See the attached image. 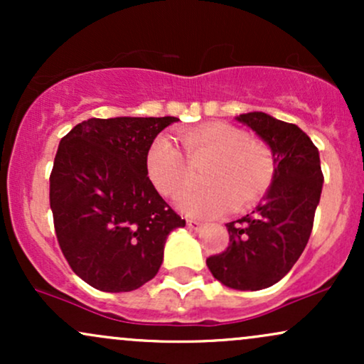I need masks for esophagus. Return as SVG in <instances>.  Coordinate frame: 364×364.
I'll return each mask as SVG.
<instances>
[{"instance_id": "esophagus-1", "label": "esophagus", "mask_w": 364, "mask_h": 364, "mask_svg": "<svg viewBox=\"0 0 364 364\" xmlns=\"http://www.w3.org/2000/svg\"><path fill=\"white\" fill-rule=\"evenodd\" d=\"M186 225H188V228H190V229H193V231H200V229L203 228V224L198 223V220H188Z\"/></svg>"}]
</instances>
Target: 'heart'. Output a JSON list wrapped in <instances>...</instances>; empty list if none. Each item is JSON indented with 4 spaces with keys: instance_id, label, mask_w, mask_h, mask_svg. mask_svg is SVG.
Segmentation results:
<instances>
[{
    "instance_id": "heart-1",
    "label": "heart",
    "mask_w": 364,
    "mask_h": 364,
    "mask_svg": "<svg viewBox=\"0 0 364 364\" xmlns=\"http://www.w3.org/2000/svg\"><path fill=\"white\" fill-rule=\"evenodd\" d=\"M179 140L191 164L208 162L203 171L208 186L179 200L183 214L208 219L232 205L243 210L255 205L272 185L275 162L270 149L235 124L210 121L181 132ZM188 161L169 136H157L150 144L145 169L159 193L178 198L190 186L193 174Z\"/></svg>"
}]
</instances>
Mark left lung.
<instances>
[{
	"instance_id": "1",
	"label": "left lung",
	"mask_w": 364,
	"mask_h": 364,
	"mask_svg": "<svg viewBox=\"0 0 364 364\" xmlns=\"http://www.w3.org/2000/svg\"><path fill=\"white\" fill-rule=\"evenodd\" d=\"M272 150L275 174L252 214L225 224L229 246L207 258L212 275L237 291L274 286L292 269L310 240L323 174L318 149L296 124L265 112L236 118Z\"/></svg>"
}]
</instances>
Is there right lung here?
<instances>
[{
  "label": "right lung",
  "mask_w": 364,
  "mask_h": 364,
  "mask_svg": "<svg viewBox=\"0 0 364 364\" xmlns=\"http://www.w3.org/2000/svg\"><path fill=\"white\" fill-rule=\"evenodd\" d=\"M178 118L82 121L60 141L49 178L58 243L82 281L128 292L156 277L169 232L185 219L147 176L145 156Z\"/></svg>",
  "instance_id": "right-lung-1"
}]
</instances>
